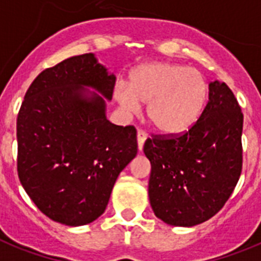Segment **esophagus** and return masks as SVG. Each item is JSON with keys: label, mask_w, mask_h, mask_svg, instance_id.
<instances>
[{"label": "esophagus", "mask_w": 261, "mask_h": 261, "mask_svg": "<svg viewBox=\"0 0 261 261\" xmlns=\"http://www.w3.org/2000/svg\"><path fill=\"white\" fill-rule=\"evenodd\" d=\"M146 139H148V135L144 130L139 129V132H137V145H139V150H143L144 143H145Z\"/></svg>", "instance_id": "1"}]
</instances>
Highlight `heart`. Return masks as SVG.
Returning a JSON list of instances; mask_svg holds the SVG:
<instances>
[{
  "label": "heart",
  "instance_id": "b5f03b06",
  "mask_svg": "<svg viewBox=\"0 0 261 261\" xmlns=\"http://www.w3.org/2000/svg\"><path fill=\"white\" fill-rule=\"evenodd\" d=\"M208 97L199 70L171 62H150L129 73L128 88L117 87L115 98L128 115L148 104L150 124L163 135H180L197 121Z\"/></svg>",
  "mask_w": 261,
  "mask_h": 261
}]
</instances>
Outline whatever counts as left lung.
Masks as SVG:
<instances>
[{
  "mask_svg": "<svg viewBox=\"0 0 261 261\" xmlns=\"http://www.w3.org/2000/svg\"><path fill=\"white\" fill-rule=\"evenodd\" d=\"M243 113L225 83L210 84L199 120L184 135L153 136L144 144L154 215L174 227L215 216L238 184L243 167Z\"/></svg>",
  "mask_w": 261,
  "mask_h": 261,
  "instance_id": "left-lung-1",
  "label": "left lung"
}]
</instances>
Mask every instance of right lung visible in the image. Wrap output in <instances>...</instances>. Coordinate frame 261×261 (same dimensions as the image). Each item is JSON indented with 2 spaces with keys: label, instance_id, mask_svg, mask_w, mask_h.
<instances>
[{
  "label": "right lung",
  "instance_id": "add662e5",
  "mask_svg": "<svg viewBox=\"0 0 261 261\" xmlns=\"http://www.w3.org/2000/svg\"><path fill=\"white\" fill-rule=\"evenodd\" d=\"M115 84V74L87 53L45 69L23 97L18 177L53 221L79 227L100 217L118 174L137 154L135 126L107 118Z\"/></svg>",
  "mask_w": 261,
  "mask_h": 261
}]
</instances>
